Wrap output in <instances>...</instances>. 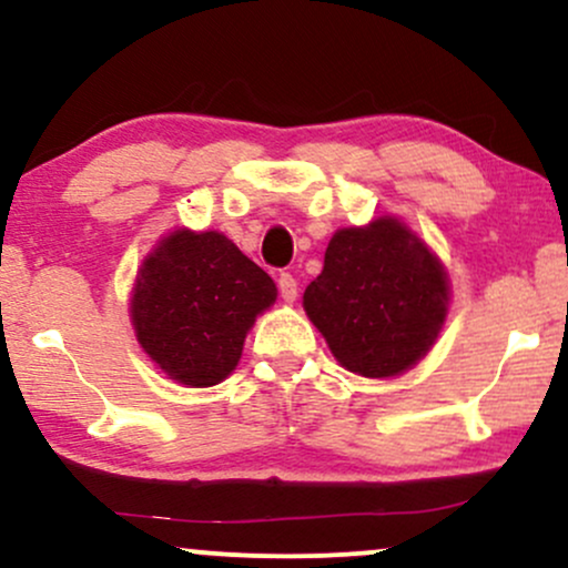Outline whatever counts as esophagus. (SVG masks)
Wrapping results in <instances>:
<instances>
[{"label": "esophagus", "instance_id": "1", "mask_svg": "<svg viewBox=\"0 0 568 568\" xmlns=\"http://www.w3.org/2000/svg\"><path fill=\"white\" fill-rule=\"evenodd\" d=\"M277 288H280V296H283V302H288V304L296 302L298 283H296V277L288 275V272H283V275L277 277Z\"/></svg>", "mask_w": 568, "mask_h": 568}]
</instances>
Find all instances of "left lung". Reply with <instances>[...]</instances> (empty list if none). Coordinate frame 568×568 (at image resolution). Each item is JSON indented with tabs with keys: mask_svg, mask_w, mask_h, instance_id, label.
I'll use <instances>...</instances> for the list:
<instances>
[{
	"mask_svg": "<svg viewBox=\"0 0 568 568\" xmlns=\"http://www.w3.org/2000/svg\"><path fill=\"white\" fill-rule=\"evenodd\" d=\"M446 266L400 219L336 230L304 312L338 366L366 379L406 374L438 342L448 315Z\"/></svg>",
	"mask_w": 568,
	"mask_h": 568,
	"instance_id": "obj_1",
	"label": "left lung"
}]
</instances>
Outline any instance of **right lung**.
Listing matches in <instances>:
<instances>
[{"label":"right lung","instance_id":"add662e5","mask_svg":"<svg viewBox=\"0 0 568 568\" xmlns=\"http://www.w3.org/2000/svg\"><path fill=\"white\" fill-rule=\"evenodd\" d=\"M275 298V280L226 234L184 226L141 262L130 323L168 379L213 387L237 368L247 331Z\"/></svg>","mask_w":568,"mask_h":568}]
</instances>
